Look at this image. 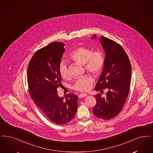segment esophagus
Returning <instances> with one entry per match:
<instances>
[{"label": "esophagus", "instance_id": "obj_1", "mask_svg": "<svg viewBox=\"0 0 153 153\" xmlns=\"http://www.w3.org/2000/svg\"><path fill=\"white\" fill-rule=\"evenodd\" d=\"M86 96H88V94L86 93H81L79 95V98H83V97H85Z\"/></svg>", "mask_w": 153, "mask_h": 153}]
</instances>
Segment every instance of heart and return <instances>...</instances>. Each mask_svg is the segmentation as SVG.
Masks as SVG:
<instances>
[{
  "mask_svg": "<svg viewBox=\"0 0 153 153\" xmlns=\"http://www.w3.org/2000/svg\"><path fill=\"white\" fill-rule=\"evenodd\" d=\"M69 57L74 62L84 65L87 71L95 75L101 74L104 69L105 57L103 53L100 50L92 51L89 48L79 47L73 51ZM59 70L62 78H70L69 69L65 61H61ZM93 82V79L90 76L79 77L76 80L74 88L79 92H86L89 90Z\"/></svg>",
  "mask_w": 153,
  "mask_h": 153,
  "instance_id": "obj_1",
  "label": "heart"
}]
</instances>
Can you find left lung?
<instances>
[{
	"mask_svg": "<svg viewBox=\"0 0 153 153\" xmlns=\"http://www.w3.org/2000/svg\"><path fill=\"white\" fill-rule=\"evenodd\" d=\"M96 35L92 36L96 39ZM100 42L105 52V65L94 89L108 92L105 97L98 93L94 97L96 105L93 114L99 118L108 120L117 116L122 110L128 97L131 77V67L128 56L116 42L101 36Z\"/></svg>",
	"mask_w": 153,
	"mask_h": 153,
	"instance_id": "8db88e82",
	"label": "left lung"
}]
</instances>
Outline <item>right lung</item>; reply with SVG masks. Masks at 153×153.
<instances>
[{"label":"right lung","mask_w":153,"mask_h":153,"mask_svg":"<svg viewBox=\"0 0 153 153\" xmlns=\"http://www.w3.org/2000/svg\"><path fill=\"white\" fill-rule=\"evenodd\" d=\"M65 44L52 42L37 51L31 58L27 70L29 92L34 103L51 122L64 125L70 122L76 113L77 96L72 93L65 98L58 96L61 84L59 73Z\"/></svg>","instance_id":"right-lung-1"}]
</instances>
